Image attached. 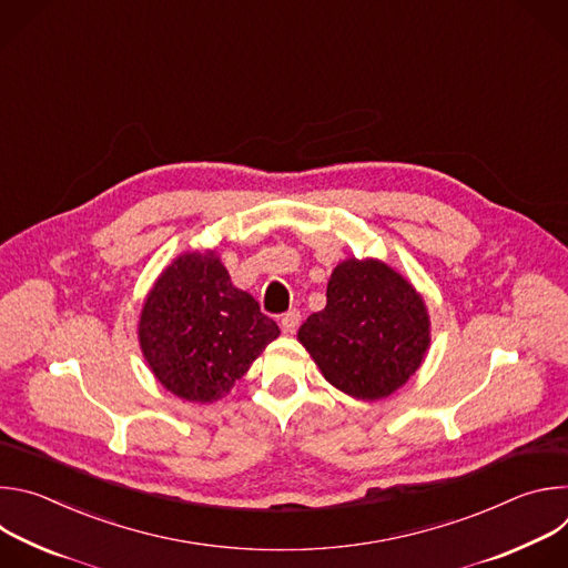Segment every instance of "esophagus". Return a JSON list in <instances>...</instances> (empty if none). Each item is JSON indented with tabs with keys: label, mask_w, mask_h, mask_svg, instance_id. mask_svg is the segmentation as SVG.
Wrapping results in <instances>:
<instances>
[{
	"label": "esophagus",
	"mask_w": 568,
	"mask_h": 568,
	"mask_svg": "<svg viewBox=\"0 0 568 568\" xmlns=\"http://www.w3.org/2000/svg\"><path fill=\"white\" fill-rule=\"evenodd\" d=\"M298 323H301V312L294 307V310H287L283 316H281V328H283V333H287V335H292L296 328H298Z\"/></svg>",
	"instance_id": "1"
}]
</instances>
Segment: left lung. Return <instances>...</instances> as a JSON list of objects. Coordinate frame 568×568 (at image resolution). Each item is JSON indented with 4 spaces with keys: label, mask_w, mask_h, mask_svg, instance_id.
<instances>
[{
    "label": "left lung",
    "mask_w": 568,
    "mask_h": 568,
    "mask_svg": "<svg viewBox=\"0 0 568 568\" xmlns=\"http://www.w3.org/2000/svg\"><path fill=\"white\" fill-rule=\"evenodd\" d=\"M326 296L298 339L333 386L379 399L416 373L429 346V314L412 283L384 263L351 258L333 272Z\"/></svg>",
    "instance_id": "1"
}]
</instances>
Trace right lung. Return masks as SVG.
<instances>
[{
    "mask_svg": "<svg viewBox=\"0 0 568 568\" xmlns=\"http://www.w3.org/2000/svg\"><path fill=\"white\" fill-rule=\"evenodd\" d=\"M281 335L258 301L231 285L211 254H184L145 298L139 342L171 393L189 402L222 397Z\"/></svg>",
    "mask_w": 568,
    "mask_h": 568,
    "instance_id": "obj_1",
    "label": "right lung"
}]
</instances>
